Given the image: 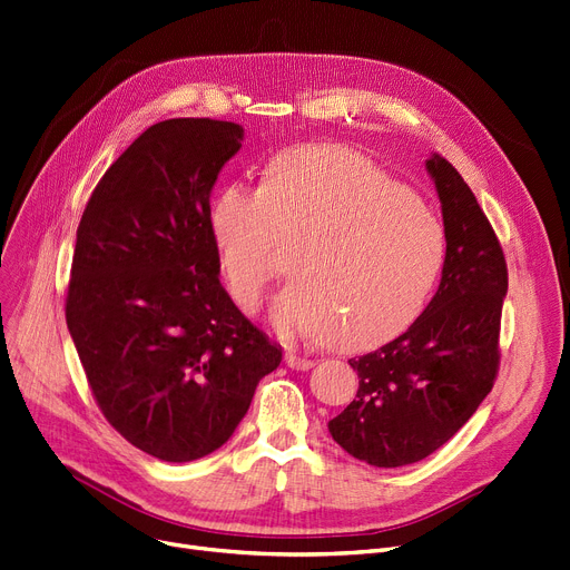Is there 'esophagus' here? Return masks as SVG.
Segmentation results:
<instances>
[{
	"label": "esophagus",
	"mask_w": 570,
	"mask_h": 570,
	"mask_svg": "<svg viewBox=\"0 0 570 570\" xmlns=\"http://www.w3.org/2000/svg\"><path fill=\"white\" fill-rule=\"evenodd\" d=\"M285 363H287V367H292V370H311V367H315V361L305 358V356H298L296 352H287V354H285Z\"/></svg>",
	"instance_id": "obj_1"
}]
</instances>
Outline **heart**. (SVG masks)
<instances>
[{"mask_svg":"<svg viewBox=\"0 0 570 570\" xmlns=\"http://www.w3.org/2000/svg\"><path fill=\"white\" fill-rule=\"evenodd\" d=\"M209 230L233 298L255 313L267 287L292 274L274 305L283 335L370 348L404 333L426 308L448 262V228L424 200L374 161L344 148L283 150L259 189L226 185Z\"/></svg>","mask_w":570,"mask_h":570,"instance_id":"1","label":"heart"}]
</instances>
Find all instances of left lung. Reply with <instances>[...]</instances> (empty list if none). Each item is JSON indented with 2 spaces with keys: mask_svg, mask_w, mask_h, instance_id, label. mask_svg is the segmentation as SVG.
<instances>
[{
  "mask_svg": "<svg viewBox=\"0 0 570 570\" xmlns=\"http://www.w3.org/2000/svg\"><path fill=\"white\" fill-rule=\"evenodd\" d=\"M424 166L448 228L441 285L404 335L348 361L358 372L356 400L328 422L344 452L376 468L443 448L484 402L500 365L502 246L459 170L435 153Z\"/></svg>",
  "mask_w": 570,
  "mask_h": 570,
  "instance_id": "1",
  "label": "left lung"
}]
</instances>
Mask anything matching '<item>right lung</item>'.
<instances>
[{
    "label": "right lung",
    "instance_id": "right-lung-1",
    "mask_svg": "<svg viewBox=\"0 0 570 570\" xmlns=\"http://www.w3.org/2000/svg\"><path fill=\"white\" fill-rule=\"evenodd\" d=\"M242 141L228 120L148 127L77 228L66 322L81 367L109 424L168 463L222 448L283 358L218 281L209 194Z\"/></svg>",
    "mask_w": 570,
    "mask_h": 570
}]
</instances>
